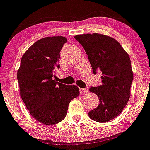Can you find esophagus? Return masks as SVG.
Returning <instances> with one entry per match:
<instances>
[{
    "instance_id": "34e87169",
    "label": "esophagus",
    "mask_w": 150,
    "mask_h": 150,
    "mask_svg": "<svg viewBox=\"0 0 150 150\" xmlns=\"http://www.w3.org/2000/svg\"><path fill=\"white\" fill-rule=\"evenodd\" d=\"M79 91H80L81 93H88V88H79Z\"/></svg>"
}]
</instances>
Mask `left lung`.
<instances>
[{
	"label": "left lung",
	"mask_w": 150,
	"mask_h": 150,
	"mask_svg": "<svg viewBox=\"0 0 150 150\" xmlns=\"http://www.w3.org/2000/svg\"><path fill=\"white\" fill-rule=\"evenodd\" d=\"M74 38L83 46L94 74L102 73V85L89 89L97 95L100 103L88 115L95 122H109L122 112L130 97L133 72L129 55L116 40L108 35L86 34Z\"/></svg>",
	"instance_id": "left-lung-1"
}]
</instances>
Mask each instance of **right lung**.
Wrapping results in <instances>:
<instances>
[{"instance_id":"obj_1","label":"right lung","mask_w":150,"mask_h":150,"mask_svg":"<svg viewBox=\"0 0 150 150\" xmlns=\"http://www.w3.org/2000/svg\"><path fill=\"white\" fill-rule=\"evenodd\" d=\"M65 37H47L24 53L17 73L20 95L35 120L45 125L57 124L65 119L68 105L79 95L76 85H66L53 79L59 68L61 48Z\"/></svg>"}]
</instances>
